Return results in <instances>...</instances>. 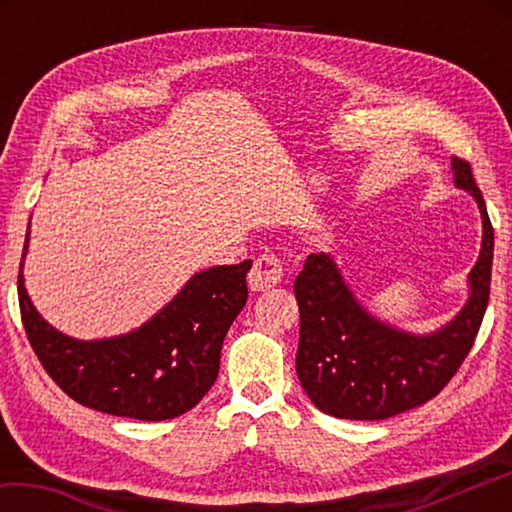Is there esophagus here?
Masks as SVG:
<instances>
[{
    "label": "esophagus",
    "instance_id": "34e87169",
    "mask_svg": "<svg viewBox=\"0 0 512 512\" xmlns=\"http://www.w3.org/2000/svg\"><path fill=\"white\" fill-rule=\"evenodd\" d=\"M282 275H284L282 259L273 253H264L255 259L253 268H250L248 284L253 291H266L275 287V284H280Z\"/></svg>",
    "mask_w": 512,
    "mask_h": 512
}]
</instances>
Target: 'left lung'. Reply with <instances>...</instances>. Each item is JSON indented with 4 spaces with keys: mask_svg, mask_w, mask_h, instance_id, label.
I'll return each instance as SVG.
<instances>
[{
    "mask_svg": "<svg viewBox=\"0 0 512 512\" xmlns=\"http://www.w3.org/2000/svg\"><path fill=\"white\" fill-rule=\"evenodd\" d=\"M454 185L479 203L481 253L470 271V298L431 334L381 323L354 298L327 253L307 257L296 277L300 341L296 372L320 411L345 420H386L436 397L472 350L490 298L495 232L467 160L452 158Z\"/></svg>",
    "mask_w": 512,
    "mask_h": 512,
    "instance_id": "left-lung-1",
    "label": "left lung"
}]
</instances>
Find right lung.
<instances>
[{
	"mask_svg": "<svg viewBox=\"0 0 512 512\" xmlns=\"http://www.w3.org/2000/svg\"><path fill=\"white\" fill-rule=\"evenodd\" d=\"M24 239L17 298L22 325L47 375L74 402L146 422L178 418L203 400L219 375L223 339L248 300L253 262L196 273L176 298L133 332L99 341L51 327L24 289Z\"/></svg>",
	"mask_w": 512,
	"mask_h": 512,
	"instance_id": "1",
	"label": "right lung"
}]
</instances>
